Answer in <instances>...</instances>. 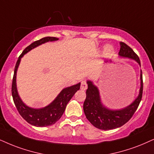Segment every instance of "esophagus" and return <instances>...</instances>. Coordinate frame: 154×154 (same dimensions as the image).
<instances>
[{"mask_svg":"<svg viewBox=\"0 0 154 154\" xmlns=\"http://www.w3.org/2000/svg\"><path fill=\"white\" fill-rule=\"evenodd\" d=\"M80 88H81L82 90H86V89H87V85L86 82H85V81L82 82Z\"/></svg>","mask_w":154,"mask_h":154,"instance_id":"obj_1","label":"esophagus"}]
</instances>
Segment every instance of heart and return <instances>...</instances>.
<instances>
[{"label":"heart","instance_id":"b5f03b06","mask_svg":"<svg viewBox=\"0 0 154 154\" xmlns=\"http://www.w3.org/2000/svg\"><path fill=\"white\" fill-rule=\"evenodd\" d=\"M113 50H114V48H113L111 45H106L105 46L104 51L106 53H107V54L112 53V52H113Z\"/></svg>","mask_w":154,"mask_h":154}]
</instances>
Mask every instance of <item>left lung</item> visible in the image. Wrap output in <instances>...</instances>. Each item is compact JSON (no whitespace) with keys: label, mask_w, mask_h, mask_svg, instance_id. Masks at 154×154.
I'll use <instances>...</instances> for the list:
<instances>
[{"label":"left lung","mask_w":154,"mask_h":154,"mask_svg":"<svg viewBox=\"0 0 154 154\" xmlns=\"http://www.w3.org/2000/svg\"><path fill=\"white\" fill-rule=\"evenodd\" d=\"M119 57L133 60L141 67V63L137 54L124 42H120ZM86 100L83 104L85 116L93 126L102 130L114 129L121 127L132 117L137 111L141 100L143 93L142 72H140V89L138 97L126 107L119 109H111L103 104L100 90L92 81L87 80Z\"/></svg>","instance_id":"obj_1"}]
</instances>
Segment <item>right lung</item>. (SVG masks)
I'll list each match as a JSON object with an SVG mask.
<instances>
[{
	"instance_id": "add662e5",
	"label": "right lung",
	"mask_w": 154,
	"mask_h": 154,
	"mask_svg": "<svg viewBox=\"0 0 154 154\" xmlns=\"http://www.w3.org/2000/svg\"><path fill=\"white\" fill-rule=\"evenodd\" d=\"M58 40L59 38H54V37H45V38L32 42L23 50L22 54L18 57L15 67L12 84V96L13 102H14L15 106L21 116L31 125L38 126V127L51 126L52 124H55L61 118L65 112L67 103L69 102V100L74 96L76 91H77V90H79L80 88L81 83L79 82L72 86L64 88L50 104L44 107L35 109L25 104L21 100L20 95L18 94L16 84L17 71L20 63L21 58L23 57L24 54L28 53L31 50L34 49L39 45H41L42 44L48 42L57 41Z\"/></svg>"
}]
</instances>
